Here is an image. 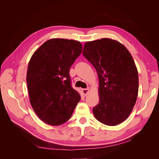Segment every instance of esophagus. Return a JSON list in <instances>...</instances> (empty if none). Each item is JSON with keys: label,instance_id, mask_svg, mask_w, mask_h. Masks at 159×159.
Wrapping results in <instances>:
<instances>
[{"label": "esophagus", "instance_id": "1", "mask_svg": "<svg viewBox=\"0 0 159 159\" xmlns=\"http://www.w3.org/2000/svg\"><path fill=\"white\" fill-rule=\"evenodd\" d=\"M89 89L88 88H87V89H82V92H83V94L84 95V96L87 95L88 93H89Z\"/></svg>", "mask_w": 159, "mask_h": 159}]
</instances>
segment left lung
<instances>
[{
	"mask_svg": "<svg viewBox=\"0 0 159 159\" xmlns=\"http://www.w3.org/2000/svg\"><path fill=\"white\" fill-rule=\"evenodd\" d=\"M83 55L98 74L95 117L106 125L120 124L131 114L138 95V71L131 54L120 42L102 38L86 42Z\"/></svg>",
	"mask_w": 159,
	"mask_h": 159,
	"instance_id": "8db88e82",
	"label": "left lung"
}]
</instances>
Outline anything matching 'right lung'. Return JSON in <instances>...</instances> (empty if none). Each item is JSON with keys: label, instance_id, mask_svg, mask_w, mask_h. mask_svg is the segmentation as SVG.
I'll use <instances>...</instances> for the list:
<instances>
[{"label": "right lung", "instance_id": "1", "mask_svg": "<svg viewBox=\"0 0 159 159\" xmlns=\"http://www.w3.org/2000/svg\"><path fill=\"white\" fill-rule=\"evenodd\" d=\"M82 49L80 42L53 38L31 57L26 75L30 102L38 117L50 125L68 121L81 99L69 72Z\"/></svg>", "mask_w": 159, "mask_h": 159}]
</instances>
